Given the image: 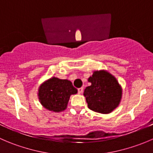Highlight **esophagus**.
<instances>
[{
	"label": "esophagus",
	"mask_w": 153,
	"mask_h": 153,
	"mask_svg": "<svg viewBox=\"0 0 153 153\" xmlns=\"http://www.w3.org/2000/svg\"><path fill=\"white\" fill-rule=\"evenodd\" d=\"M83 88H78V94H81L83 92Z\"/></svg>",
	"instance_id": "esophagus-1"
}]
</instances>
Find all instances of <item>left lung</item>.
<instances>
[{"instance_id": "left-lung-1", "label": "left lung", "mask_w": 153, "mask_h": 153, "mask_svg": "<svg viewBox=\"0 0 153 153\" xmlns=\"http://www.w3.org/2000/svg\"><path fill=\"white\" fill-rule=\"evenodd\" d=\"M88 81L91 85L84 89V95L89 109L109 114L118 107L122 98V88L115 76L108 71L97 70Z\"/></svg>"}]
</instances>
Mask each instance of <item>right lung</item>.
I'll use <instances>...</instances> for the list:
<instances>
[{
	"label": "right lung",
	"instance_id": "1",
	"mask_svg": "<svg viewBox=\"0 0 153 153\" xmlns=\"http://www.w3.org/2000/svg\"><path fill=\"white\" fill-rule=\"evenodd\" d=\"M77 92L78 89L72 86L70 81L52 77L41 84L38 96L40 103L45 109L60 112L67 109L70 95Z\"/></svg>",
	"mask_w": 153,
	"mask_h": 153
}]
</instances>
